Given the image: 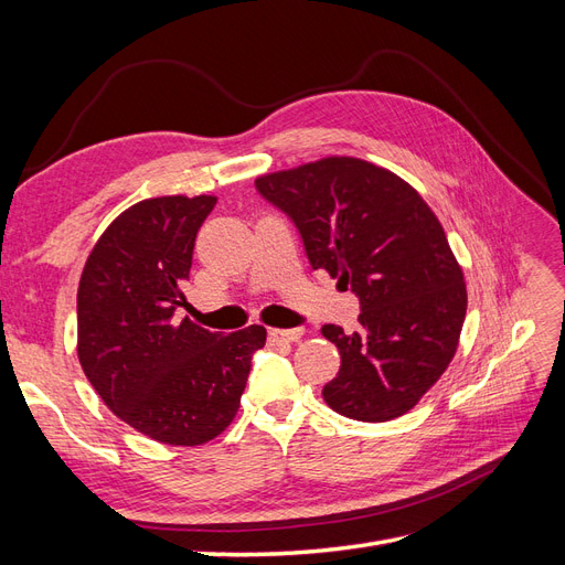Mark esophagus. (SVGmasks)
Masks as SVG:
<instances>
[{
  "label": "esophagus",
  "mask_w": 565,
  "mask_h": 565,
  "mask_svg": "<svg viewBox=\"0 0 565 565\" xmlns=\"http://www.w3.org/2000/svg\"><path fill=\"white\" fill-rule=\"evenodd\" d=\"M303 328L295 330H268V344L270 347H280V344H292V341H299L303 337Z\"/></svg>",
  "instance_id": "esophagus-1"
}]
</instances>
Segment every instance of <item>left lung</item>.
Segmentation results:
<instances>
[{
  "mask_svg": "<svg viewBox=\"0 0 565 565\" xmlns=\"http://www.w3.org/2000/svg\"><path fill=\"white\" fill-rule=\"evenodd\" d=\"M297 226L313 270L361 301V330L324 324L341 367L322 398L358 422L413 409L457 351L467 287L436 214L413 185L358 158H324L254 181Z\"/></svg>",
  "mask_w": 565,
  "mask_h": 565,
  "instance_id": "1",
  "label": "left lung"
}]
</instances>
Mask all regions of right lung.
Wrapping results in <instances>:
<instances>
[{
	"instance_id": "right-lung-1",
	"label": "right lung",
	"mask_w": 565,
	"mask_h": 565,
	"mask_svg": "<svg viewBox=\"0 0 565 565\" xmlns=\"http://www.w3.org/2000/svg\"><path fill=\"white\" fill-rule=\"evenodd\" d=\"M212 195L136 202L98 237L77 289V355L96 393L143 436L202 446L233 422L262 324L221 334L174 318Z\"/></svg>"
}]
</instances>
